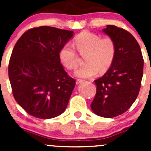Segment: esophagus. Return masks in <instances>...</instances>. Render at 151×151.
Returning a JSON list of instances; mask_svg holds the SVG:
<instances>
[{
  "label": "esophagus",
  "instance_id": "1",
  "mask_svg": "<svg viewBox=\"0 0 151 151\" xmlns=\"http://www.w3.org/2000/svg\"><path fill=\"white\" fill-rule=\"evenodd\" d=\"M83 81H84V80H80V79H77V81H76V83H77V84H80V83H83Z\"/></svg>",
  "mask_w": 151,
  "mask_h": 151
}]
</instances>
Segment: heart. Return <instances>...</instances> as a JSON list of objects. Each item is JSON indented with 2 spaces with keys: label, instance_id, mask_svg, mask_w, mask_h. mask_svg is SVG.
<instances>
[{
  "label": "heart",
  "instance_id": "1",
  "mask_svg": "<svg viewBox=\"0 0 151 151\" xmlns=\"http://www.w3.org/2000/svg\"><path fill=\"white\" fill-rule=\"evenodd\" d=\"M74 45L80 54H85V66L80 67L74 72L76 77L90 78L98 74L99 71L104 72L112 65L116 52L114 41L109 37L101 38L96 33L83 31L74 39ZM59 58L63 66L68 69L77 68L78 58L72 45L67 43L59 52Z\"/></svg>",
  "mask_w": 151,
  "mask_h": 151
}]
</instances>
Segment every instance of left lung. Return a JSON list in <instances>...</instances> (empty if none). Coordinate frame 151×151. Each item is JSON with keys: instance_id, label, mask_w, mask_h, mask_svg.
Returning a JSON list of instances; mask_svg holds the SVG:
<instances>
[{"instance_id": "obj_1", "label": "left lung", "mask_w": 151, "mask_h": 151, "mask_svg": "<svg viewBox=\"0 0 151 151\" xmlns=\"http://www.w3.org/2000/svg\"><path fill=\"white\" fill-rule=\"evenodd\" d=\"M102 31L114 41L116 52L107 71L95 80L96 94L91 107L96 115L110 118L124 113L136 100L144 60L139 44L127 30L109 25Z\"/></svg>"}]
</instances>
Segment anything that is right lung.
<instances>
[{
	"label": "right lung",
	"mask_w": 151,
	"mask_h": 151,
	"mask_svg": "<svg viewBox=\"0 0 151 151\" xmlns=\"http://www.w3.org/2000/svg\"><path fill=\"white\" fill-rule=\"evenodd\" d=\"M74 36L71 30L41 26L18 39L9 63V78L18 104L32 116L50 119L66 109L75 80L59 58L61 47Z\"/></svg>",
	"instance_id": "obj_1"
}]
</instances>
